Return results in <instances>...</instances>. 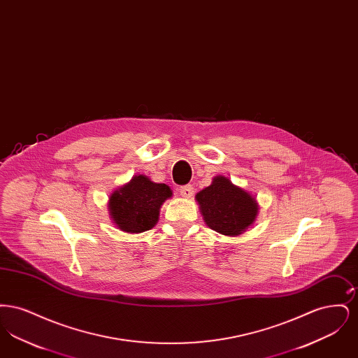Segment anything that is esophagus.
<instances>
[{
  "label": "esophagus",
  "instance_id": "esophagus-1",
  "mask_svg": "<svg viewBox=\"0 0 358 358\" xmlns=\"http://www.w3.org/2000/svg\"><path fill=\"white\" fill-rule=\"evenodd\" d=\"M193 193H194V189H193V185H190V184L180 187V194L185 199H190L193 196Z\"/></svg>",
  "mask_w": 358,
  "mask_h": 358
}]
</instances>
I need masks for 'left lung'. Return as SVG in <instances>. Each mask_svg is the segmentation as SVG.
Segmentation results:
<instances>
[{
  "mask_svg": "<svg viewBox=\"0 0 358 358\" xmlns=\"http://www.w3.org/2000/svg\"><path fill=\"white\" fill-rule=\"evenodd\" d=\"M208 227L222 235L243 234L255 220V199L235 187L227 177H215L212 184L196 194Z\"/></svg>",
  "mask_w": 358,
  "mask_h": 358,
  "instance_id": "left-lung-1",
  "label": "left lung"
}]
</instances>
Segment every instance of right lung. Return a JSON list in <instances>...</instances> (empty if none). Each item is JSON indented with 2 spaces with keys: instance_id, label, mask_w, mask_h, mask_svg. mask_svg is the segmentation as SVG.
<instances>
[{
  "instance_id": "right-lung-1",
  "label": "right lung",
  "mask_w": 358,
  "mask_h": 358,
  "mask_svg": "<svg viewBox=\"0 0 358 358\" xmlns=\"http://www.w3.org/2000/svg\"><path fill=\"white\" fill-rule=\"evenodd\" d=\"M171 196L168 185L155 184L142 174L136 176L111 194L110 213L122 231L145 232L158 222L159 206Z\"/></svg>"
}]
</instances>
